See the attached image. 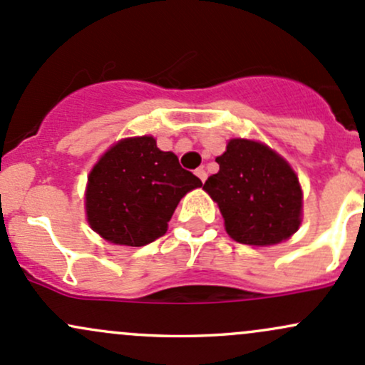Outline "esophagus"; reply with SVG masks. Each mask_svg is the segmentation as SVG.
I'll list each match as a JSON object with an SVG mask.
<instances>
[{"mask_svg":"<svg viewBox=\"0 0 365 365\" xmlns=\"http://www.w3.org/2000/svg\"><path fill=\"white\" fill-rule=\"evenodd\" d=\"M195 174H197V178L200 179V181L205 182V179H207V172H205V168H203V167L197 168V170H195Z\"/></svg>","mask_w":365,"mask_h":365,"instance_id":"34e87169","label":"esophagus"}]
</instances>
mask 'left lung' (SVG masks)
<instances>
[{"label":"left lung","instance_id":"obj_1","mask_svg":"<svg viewBox=\"0 0 365 365\" xmlns=\"http://www.w3.org/2000/svg\"><path fill=\"white\" fill-rule=\"evenodd\" d=\"M219 172L203 184L217 202L233 240L273 245L301 225V186L284 158L261 143L231 139L215 158Z\"/></svg>","mask_w":365,"mask_h":365}]
</instances>
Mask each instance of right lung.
I'll list each match as a JSON object with an SVG mask.
<instances>
[{
	"label": "right lung",
	"instance_id": "add662e5",
	"mask_svg": "<svg viewBox=\"0 0 365 365\" xmlns=\"http://www.w3.org/2000/svg\"><path fill=\"white\" fill-rule=\"evenodd\" d=\"M198 186L197 175L153 137L123 139L90 172L88 222L111 244L148 245L165 235L179 200Z\"/></svg>",
	"mask_w": 365,
	"mask_h": 365
}]
</instances>
